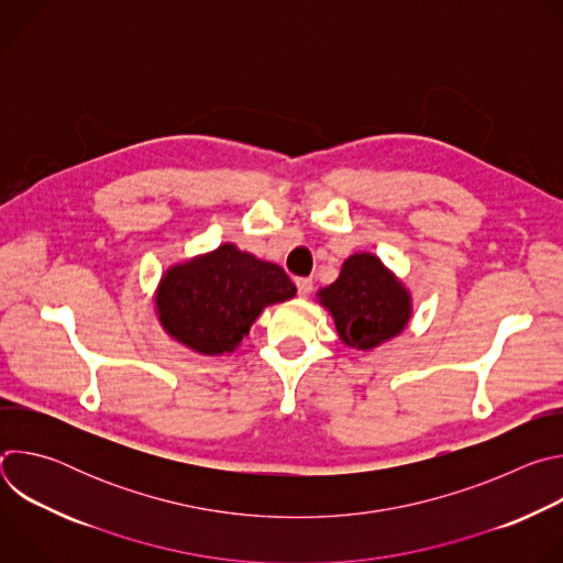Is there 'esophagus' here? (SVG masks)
<instances>
[{
	"instance_id": "1",
	"label": "esophagus",
	"mask_w": 563,
	"mask_h": 563,
	"mask_svg": "<svg viewBox=\"0 0 563 563\" xmlns=\"http://www.w3.org/2000/svg\"><path fill=\"white\" fill-rule=\"evenodd\" d=\"M296 287H298V296L307 298L313 289V280L311 278H296Z\"/></svg>"
}]
</instances>
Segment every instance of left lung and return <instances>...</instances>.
<instances>
[{
	"instance_id": "left-lung-1",
	"label": "left lung",
	"mask_w": 563,
	"mask_h": 563,
	"mask_svg": "<svg viewBox=\"0 0 563 563\" xmlns=\"http://www.w3.org/2000/svg\"><path fill=\"white\" fill-rule=\"evenodd\" d=\"M318 300L350 347L372 350L406 330L412 316L408 289L372 254H354L341 276L318 291Z\"/></svg>"
}]
</instances>
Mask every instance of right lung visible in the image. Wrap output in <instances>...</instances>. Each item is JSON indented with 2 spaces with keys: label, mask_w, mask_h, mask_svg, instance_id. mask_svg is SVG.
<instances>
[{
  "label": "right lung",
  "mask_w": 563,
  "mask_h": 563,
  "mask_svg": "<svg viewBox=\"0 0 563 563\" xmlns=\"http://www.w3.org/2000/svg\"><path fill=\"white\" fill-rule=\"evenodd\" d=\"M296 296V285L274 263L220 245L216 252L172 267L155 294L167 334L207 354L233 352L267 305Z\"/></svg>",
  "instance_id": "right-lung-1"
}]
</instances>
